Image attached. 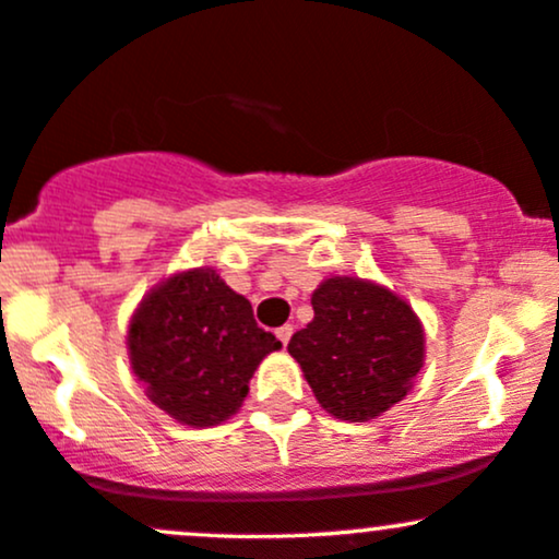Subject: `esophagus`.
Returning a JSON list of instances; mask_svg holds the SVG:
<instances>
[{"instance_id": "1", "label": "esophagus", "mask_w": 559, "mask_h": 559, "mask_svg": "<svg viewBox=\"0 0 559 559\" xmlns=\"http://www.w3.org/2000/svg\"><path fill=\"white\" fill-rule=\"evenodd\" d=\"M277 338L282 341V344L287 346V341L293 338V325H282V328H277Z\"/></svg>"}]
</instances>
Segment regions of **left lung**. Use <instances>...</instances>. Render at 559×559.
<instances>
[{
    "label": "left lung",
    "mask_w": 559,
    "mask_h": 559,
    "mask_svg": "<svg viewBox=\"0 0 559 559\" xmlns=\"http://www.w3.org/2000/svg\"><path fill=\"white\" fill-rule=\"evenodd\" d=\"M314 320L287 352L317 402L341 421H370L411 392L424 368V325L389 287L330 277L311 293Z\"/></svg>",
    "instance_id": "obj_1"
}]
</instances>
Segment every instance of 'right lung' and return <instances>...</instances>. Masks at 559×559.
<instances>
[{"instance_id": "right-lung-1", "label": "right lung", "mask_w": 559, "mask_h": 559, "mask_svg": "<svg viewBox=\"0 0 559 559\" xmlns=\"http://www.w3.org/2000/svg\"><path fill=\"white\" fill-rule=\"evenodd\" d=\"M280 346L210 266L159 282L128 328L130 365L148 400L194 429L231 418L261 359Z\"/></svg>"}]
</instances>
